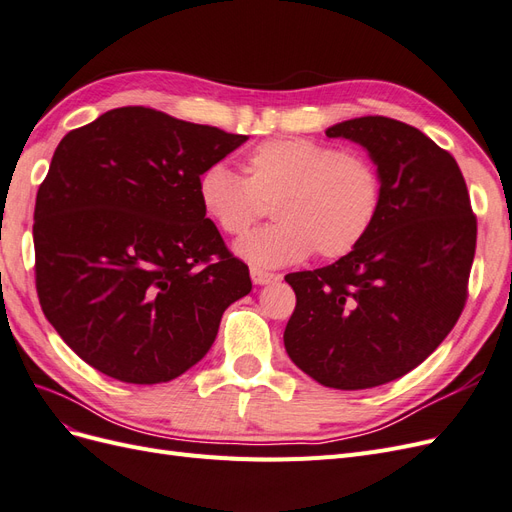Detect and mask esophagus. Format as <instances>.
Segmentation results:
<instances>
[{
  "instance_id": "esophagus-1",
  "label": "esophagus",
  "mask_w": 512,
  "mask_h": 512,
  "mask_svg": "<svg viewBox=\"0 0 512 512\" xmlns=\"http://www.w3.org/2000/svg\"><path fill=\"white\" fill-rule=\"evenodd\" d=\"M250 275H252V282L256 286H267V284H273V282L280 280V275L269 273V271H262V269H252Z\"/></svg>"
}]
</instances>
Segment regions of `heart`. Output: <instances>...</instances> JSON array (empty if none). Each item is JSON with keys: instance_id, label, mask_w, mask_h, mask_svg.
Masks as SVG:
<instances>
[{"instance_id": "1", "label": "heart", "mask_w": 512, "mask_h": 512, "mask_svg": "<svg viewBox=\"0 0 512 512\" xmlns=\"http://www.w3.org/2000/svg\"><path fill=\"white\" fill-rule=\"evenodd\" d=\"M243 173L209 164L196 179V196L205 218L230 237L247 232L271 203L277 222L235 243V254L256 269L297 265L314 252L342 258L380 218L382 175L361 151L312 138H271L247 153Z\"/></svg>"}]
</instances>
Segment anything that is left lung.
<instances>
[{"label": "left lung", "mask_w": 512, "mask_h": 512, "mask_svg": "<svg viewBox=\"0 0 512 512\" xmlns=\"http://www.w3.org/2000/svg\"><path fill=\"white\" fill-rule=\"evenodd\" d=\"M327 136L378 164L382 211L356 250L286 275L297 307L284 346L309 378L359 391L406 376L451 333L466 305L476 218L455 158L421 130L376 115L335 123Z\"/></svg>", "instance_id": "8db88e82"}]
</instances>
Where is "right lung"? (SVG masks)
<instances>
[{
	"label": "right lung",
	"instance_id": "add662e5",
	"mask_svg": "<svg viewBox=\"0 0 512 512\" xmlns=\"http://www.w3.org/2000/svg\"><path fill=\"white\" fill-rule=\"evenodd\" d=\"M245 141L147 106L61 138L36 196V288L85 363L158 384L209 352L252 280L200 209L196 179Z\"/></svg>",
	"mask_w": 512,
	"mask_h": 512
}]
</instances>
